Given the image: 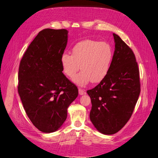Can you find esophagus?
<instances>
[{
    "instance_id": "obj_1",
    "label": "esophagus",
    "mask_w": 158,
    "mask_h": 158,
    "mask_svg": "<svg viewBox=\"0 0 158 158\" xmlns=\"http://www.w3.org/2000/svg\"><path fill=\"white\" fill-rule=\"evenodd\" d=\"M78 93L80 95H84L85 92V90L84 89H81V88H79L78 89Z\"/></svg>"
}]
</instances>
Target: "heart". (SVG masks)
<instances>
[{"label": "heart", "mask_w": 158, "mask_h": 158, "mask_svg": "<svg viewBox=\"0 0 158 158\" xmlns=\"http://www.w3.org/2000/svg\"><path fill=\"white\" fill-rule=\"evenodd\" d=\"M113 59V49L107 43L84 40L73 49V55L64 52L60 56L63 73L73 77L80 69L82 70L73 78L78 86L84 87L91 81L98 83L109 73Z\"/></svg>", "instance_id": "b5f03b06"}]
</instances>
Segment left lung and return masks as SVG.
Wrapping results in <instances>:
<instances>
[{
    "label": "left lung",
    "instance_id": "1",
    "mask_svg": "<svg viewBox=\"0 0 158 158\" xmlns=\"http://www.w3.org/2000/svg\"><path fill=\"white\" fill-rule=\"evenodd\" d=\"M114 51L109 73L94 88L89 118L103 135L117 132L131 118L140 92L139 70L135 55L121 37L113 33Z\"/></svg>",
    "mask_w": 158,
    "mask_h": 158
}]
</instances>
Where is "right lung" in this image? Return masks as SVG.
<instances>
[{
  "instance_id": "1",
  "label": "right lung",
  "mask_w": 158,
  "mask_h": 158,
  "mask_svg": "<svg viewBox=\"0 0 158 158\" xmlns=\"http://www.w3.org/2000/svg\"><path fill=\"white\" fill-rule=\"evenodd\" d=\"M68 33L65 29L49 28L40 31L19 66L18 91L23 108L33 125L45 133L61 127L69 106L78 95L60 64Z\"/></svg>"
}]
</instances>
